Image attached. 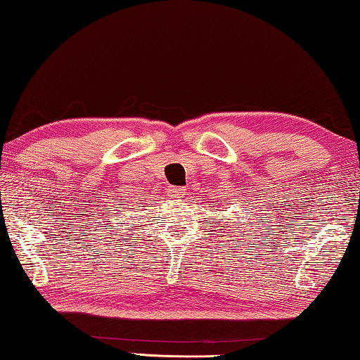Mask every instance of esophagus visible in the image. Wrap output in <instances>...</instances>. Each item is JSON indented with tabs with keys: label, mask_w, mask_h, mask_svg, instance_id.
Returning <instances> with one entry per match:
<instances>
[{
	"label": "esophagus",
	"mask_w": 360,
	"mask_h": 360,
	"mask_svg": "<svg viewBox=\"0 0 360 360\" xmlns=\"http://www.w3.org/2000/svg\"><path fill=\"white\" fill-rule=\"evenodd\" d=\"M169 195H171V198H176V200H181V198L186 195V191L182 189V187H173V189H171V192H169Z\"/></svg>",
	"instance_id": "34e87169"
}]
</instances>
